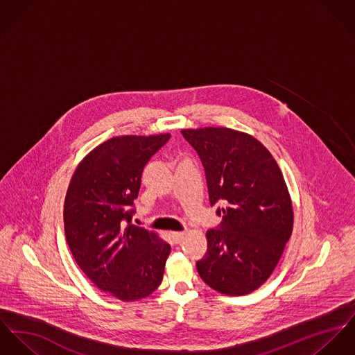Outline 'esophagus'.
I'll list each match as a JSON object with an SVG mask.
<instances>
[{
    "label": "esophagus",
    "instance_id": "34e87169",
    "mask_svg": "<svg viewBox=\"0 0 355 355\" xmlns=\"http://www.w3.org/2000/svg\"><path fill=\"white\" fill-rule=\"evenodd\" d=\"M184 236H185L184 232H174V233H171V238H173V241H174L175 243L181 242V241L184 239Z\"/></svg>",
    "mask_w": 355,
    "mask_h": 355
}]
</instances>
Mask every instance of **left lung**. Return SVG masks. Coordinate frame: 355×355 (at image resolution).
I'll use <instances>...</instances> for the list:
<instances>
[{"label":"left lung","instance_id":"obj_1","mask_svg":"<svg viewBox=\"0 0 355 355\" xmlns=\"http://www.w3.org/2000/svg\"><path fill=\"white\" fill-rule=\"evenodd\" d=\"M181 132L201 159L211 205H226L218 209L220 226L205 234L198 275L220 294H249L274 272L293 233V201L280 167L245 132L215 126Z\"/></svg>","mask_w":355,"mask_h":355}]
</instances>
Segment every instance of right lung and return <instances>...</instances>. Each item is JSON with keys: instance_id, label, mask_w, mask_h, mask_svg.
Wrapping results in <instances>:
<instances>
[{"instance_id": "1", "label": "right lung", "mask_w": 355, "mask_h": 355, "mask_svg": "<svg viewBox=\"0 0 355 355\" xmlns=\"http://www.w3.org/2000/svg\"><path fill=\"white\" fill-rule=\"evenodd\" d=\"M168 133L116 136L80 162L64 204V226L80 270L102 291L125 302L153 294L162 283L170 245L130 225L147 162Z\"/></svg>"}]
</instances>
